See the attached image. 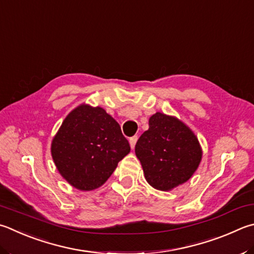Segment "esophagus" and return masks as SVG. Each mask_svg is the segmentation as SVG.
Here are the masks:
<instances>
[{
	"label": "esophagus",
	"mask_w": 254,
	"mask_h": 254,
	"mask_svg": "<svg viewBox=\"0 0 254 254\" xmlns=\"http://www.w3.org/2000/svg\"><path fill=\"white\" fill-rule=\"evenodd\" d=\"M136 141H137V135H134V136L130 137V145H131V149H134Z\"/></svg>",
	"instance_id": "esophagus-1"
}]
</instances>
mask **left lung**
Masks as SVG:
<instances>
[{"label":"left lung","mask_w":254,"mask_h":254,"mask_svg":"<svg viewBox=\"0 0 254 254\" xmlns=\"http://www.w3.org/2000/svg\"><path fill=\"white\" fill-rule=\"evenodd\" d=\"M135 154L147 183L161 191L187 182L202 159L194 133L177 118L160 112L150 118L149 130L135 144Z\"/></svg>","instance_id":"1"}]
</instances>
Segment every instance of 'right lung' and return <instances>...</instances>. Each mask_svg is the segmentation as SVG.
<instances>
[{
	"label": "right lung",
	"mask_w": 254,
	"mask_h": 254,
	"mask_svg": "<svg viewBox=\"0 0 254 254\" xmlns=\"http://www.w3.org/2000/svg\"><path fill=\"white\" fill-rule=\"evenodd\" d=\"M130 150L119 123L104 109L87 104L64 119L51 144L60 174L81 191L104 184Z\"/></svg>",
	"instance_id": "right-lung-1"
}]
</instances>
